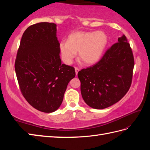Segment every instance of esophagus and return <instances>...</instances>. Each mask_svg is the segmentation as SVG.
<instances>
[{
    "mask_svg": "<svg viewBox=\"0 0 150 150\" xmlns=\"http://www.w3.org/2000/svg\"><path fill=\"white\" fill-rule=\"evenodd\" d=\"M75 70L76 75H77V74H78V72L79 71V69L78 68H77V67H75Z\"/></svg>",
    "mask_w": 150,
    "mask_h": 150,
    "instance_id": "1",
    "label": "esophagus"
}]
</instances>
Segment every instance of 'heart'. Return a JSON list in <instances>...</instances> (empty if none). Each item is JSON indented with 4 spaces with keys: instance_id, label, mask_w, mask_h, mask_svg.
I'll return each mask as SVG.
<instances>
[{
    "instance_id": "b5f03b06",
    "label": "heart",
    "mask_w": 150,
    "mask_h": 150,
    "mask_svg": "<svg viewBox=\"0 0 150 150\" xmlns=\"http://www.w3.org/2000/svg\"><path fill=\"white\" fill-rule=\"evenodd\" d=\"M108 41L103 31H75L69 35L67 41L59 43L60 53L66 64H71L78 53L81 62L92 65L100 59Z\"/></svg>"
}]
</instances>
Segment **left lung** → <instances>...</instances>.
I'll return each instance as SVG.
<instances>
[{"label": "left lung", "mask_w": 150, "mask_h": 150, "mask_svg": "<svg viewBox=\"0 0 150 150\" xmlns=\"http://www.w3.org/2000/svg\"><path fill=\"white\" fill-rule=\"evenodd\" d=\"M133 67L132 50L123 35L97 64L79 71L85 103L98 110L117 103L131 86Z\"/></svg>", "instance_id": "8db88e82"}]
</instances>
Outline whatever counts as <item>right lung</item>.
I'll use <instances>...</instances> for the list:
<instances>
[{
    "mask_svg": "<svg viewBox=\"0 0 150 150\" xmlns=\"http://www.w3.org/2000/svg\"><path fill=\"white\" fill-rule=\"evenodd\" d=\"M57 25L40 22L25 30L15 69L22 94L31 106L52 113L61 105L75 68L62 64Z\"/></svg>",
    "mask_w": 150,
    "mask_h": 150,
    "instance_id": "1",
    "label": "right lung"
}]
</instances>
